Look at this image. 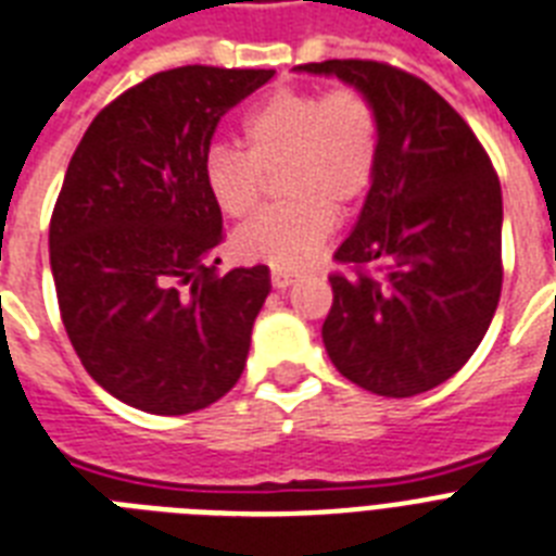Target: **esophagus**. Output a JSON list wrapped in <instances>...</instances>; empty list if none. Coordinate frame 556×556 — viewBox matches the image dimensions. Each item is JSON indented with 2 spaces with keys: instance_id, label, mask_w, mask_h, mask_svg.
I'll list each match as a JSON object with an SVG mask.
<instances>
[{
  "instance_id": "1",
  "label": "esophagus",
  "mask_w": 556,
  "mask_h": 556,
  "mask_svg": "<svg viewBox=\"0 0 556 556\" xmlns=\"http://www.w3.org/2000/svg\"><path fill=\"white\" fill-rule=\"evenodd\" d=\"M293 279H296V274H291V270H279V268L270 270V282H274V288H277V291H286V288H291Z\"/></svg>"
}]
</instances>
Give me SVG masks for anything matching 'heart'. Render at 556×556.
Listing matches in <instances>:
<instances>
[{"instance_id": "b5f03b06", "label": "heart", "mask_w": 556, "mask_h": 556, "mask_svg": "<svg viewBox=\"0 0 556 556\" xmlns=\"http://www.w3.org/2000/svg\"><path fill=\"white\" fill-rule=\"evenodd\" d=\"M245 151L216 146L205 156V185L228 216H248L263 197L265 170H279L291 197L265 207L233 233L242 260L300 268L331 237L333 207H351L371 188L380 165V119L356 88L328 93L279 88L242 122Z\"/></svg>"}]
</instances>
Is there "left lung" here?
<instances>
[{
    "label": "left lung",
    "mask_w": 556,
    "mask_h": 556,
    "mask_svg": "<svg viewBox=\"0 0 556 556\" xmlns=\"http://www.w3.org/2000/svg\"><path fill=\"white\" fill-rule=\"evenodd\" d=\"M363 90L380 165L333 260L325 351L345 380L414 396L451 380L489 331L503 288V191L466 119L417 76L368 59L300 65Z\"/></svg>",
    "instance_id": "8db88e82"
}]
</instances>
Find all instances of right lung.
Listing matches in <instances>:
<instances>
[{"mask_svg": "<svg viewBox=\"0 0 556 556\" xmlns=\"http://www.w3.org/2000/svg\"><path fill=\"white\" fill-rule=\"evenodd\" d=\"M274 71L185 65L125 90L85 130L51 216V270L85 371L130 408L179 417L237 386L268 265L216 274L223 211L205 156Z\"/></svg>", "mask_w": 556, "mask_h": 556, "instance_id": "obj_1", "label": "right lung"}]
</instances>
